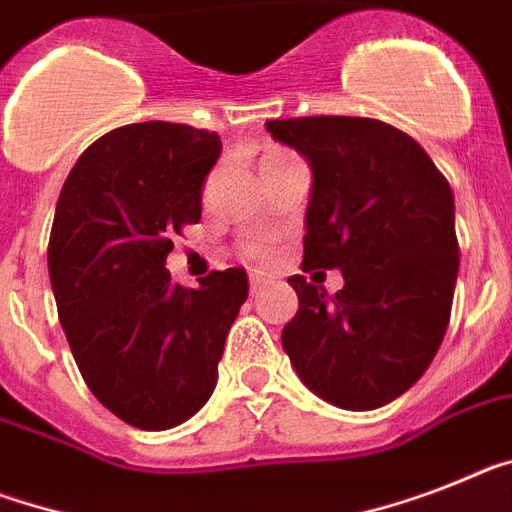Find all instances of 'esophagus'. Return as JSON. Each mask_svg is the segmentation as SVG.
I'll use <instances>...</instances> for the list:
<instances>
[{"label": "esophagus", "mask_w": 512, "mask_h": 512, "mask_svg": "<svg viewBox=\"0 0 512 512\" xmlns=\"http://www.w3.org/2000/svg\"><path fill=\"white\" fill-rule=\"evenodd\" d=\"M265 286H268V278H265L263 273H252V276H249V294L252 296L260 294Z\"/></svg>", "instance_id": "34e87169"}]
</instances>
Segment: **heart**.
I'll return each instance as SVG.
<instances>
[{
    "label": "heart",
    "instance_id": "b5f03b06",
    "mask_svg": "<svg viewBox=\"0 0 512 512\" xmlns=\"http://www.w3.org/2000/svg\"><path fill=\"white\" fill-rule=\"evenodd\" d=\"M273 153H278V150H273ZM244 252H247L249 257H255V260H268L270 257V244L265 242H252L244 247Z\"/></svg>",
    "mask_w": 512,
    "mask_h": 512
}]
</instances>
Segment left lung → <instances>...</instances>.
<instances>
[{"label": "left lung", "instance_id": "8db88e82", "mask_svg": "<svg viewBox=\"0 0 512 512\" xmlns=\"http://www.w3.org/2000/svg\"><path fill=\"white\" fill-rule=\"evenodd\" d=\"M312 166L302 268H338L328 296L304 276L281 343L296 375L338 409L395 401L427 372L448 330L458 278L448 179L406 132L367 117L265 122Z\"/></svg>", "mask_w": 512, "mask_h": 512}]
</instances>
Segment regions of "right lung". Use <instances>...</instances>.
I'll return each instance as SVG.
<instances>
[{"label":"right lung","instance_id":"1","mask_svg":"<svg viewBox=\"0 0 512 512\" xmlns=\"http://www.w3.org/2000/svg\"><path fill=\"white\" fill-rule=\"evenodd\" d=\"M216 132L140 122L106 132L72 166L49 236L59 322L85 385L137 429H171L203 409L223 343L247 299L244 268L200 289L171 283L174 234L200 221Z\"/></svg>","mask_w":512,"mask_h":512}]
</instances>
